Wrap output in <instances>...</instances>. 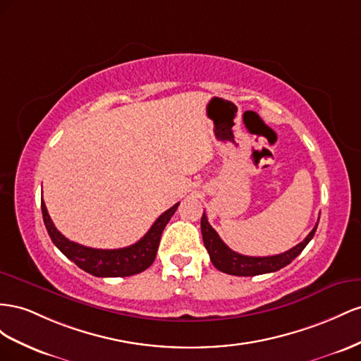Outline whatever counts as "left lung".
<instances>
[{
	"label": "left lung",
	"instance_id": "1",
	"mask_svg": "<svg viewBox=\"0 0 361 361\" xmlns=\"http://www.w3.org/2000/svg\"><path fill=\"white\" fill-rule=\"evenodd\" d=\"M316 228H317V222L314 225V228L310 231V234H308L301 243H298L292 250L286 251L283 254L269 255V257H250V255H242L239 252L230 250L228 246L222 242L219 234L216 233L213 230V226L209 224L205 212L202 213V218H201L202 240L205 245V250L209 251L213 266L224 274L238 275V276H254V275L280 271L281 267L292 263L296 257L302 252L307 243L313 239Z\"/></svg>",
	"mask_w": 361,
	"mask_h": 361
}]
</instances>
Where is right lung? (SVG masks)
Instances as JSON below:
<instances>
[{"instance_id": "right-lung-1", "label": "right lung", "mask_w": 361, "mask_h": 361, "mask_svg": "<svg viewBox=\"0 0 361 361\" xmlns=\"http://www.w3.org/2000/svg\"><path fill=\"white\" fill-rule=\"evenodd\" d=\"M178 205L180 202L161 213L157 221L152 224L148 233L135 245L119 250H97L66 239L56 228L53 221H51L44 200L40 201L44 222L51 240L80 269L95 276H130L148 269L152 262L156 260V254L164 226H166V224L172 218L175 210L178 209Z\"/></svg>"}]
</instances>
